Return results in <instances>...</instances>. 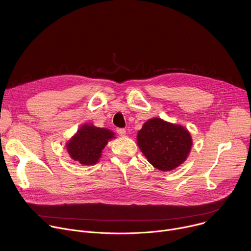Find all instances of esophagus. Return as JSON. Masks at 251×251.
I'll list each match as a JSON object with an SVG mask.
<instances>
[{"instance_id": "esophagus-1", "label": "esophagus", "mask_w": 251, "mask_h": 251, "mask_svg": "<svg viewBox=\"0 0 251 251\" xmlns=\"http://www.w3.org/2000/svg\"><path fill=\"white\" fill-rule=\"evenodd\" d=\"M116 131H117V133H118L120 136H122V137L126 135V130H125L124 128H118Z\"/></svg>"}]
</instances>
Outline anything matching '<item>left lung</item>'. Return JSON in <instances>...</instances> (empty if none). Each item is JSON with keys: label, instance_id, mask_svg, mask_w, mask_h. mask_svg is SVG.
<instances>
[{"label": "left lung", "instance_id": "1", "mask_svg": "<svg viewBox=\"0 0 251 251\" xmlns=\"http://www.w3.org/2000/svg\"><path fill=\"white\" fill-rule=\"evenodd\" d=\"M137 144L150 164L160 171L169 172L186 161L193 140L182 125L152 118L138 132Z\"/></svg>", "mask_w": 251, "mask_h": 251}]
</instances>
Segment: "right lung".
<instances>
[{
  "instance_id": "obj_1",
  "label": "right lung",
  "mask_w": 251,
  "mask_h": 251,
  "mask_svg": "<svg viewBox=\"0 0 251 251\" xmlns=\"http://www.w3.org/2000/svg\"><path fill=\"white\" fill-rule=\"evenodd\" d=\"M112 138H114V133L109 129L84 124L66 143V149L75 161L82 165H94L101 157L107 142Z\"/></svg>"
}]
</instances>
